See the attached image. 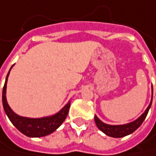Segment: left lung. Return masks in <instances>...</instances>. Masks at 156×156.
Instances as JSON below:
<instances>
[{
	"instance_id": "8db88e82",
	"label": "left lung",
	"mask_w": 156,
	"mask_h": 156,
	"mask_svg": "<svg viewBox=\"0 0 156 156\" xmlns=\"http://www.w3.org/2000/svg\"><path fill=\"white\" fill-rule=\"evenodd\" d=\"M152 98H153V96H152ZM151 105H152V100H151V103L148 106V108H146L144 113L141 115L140 117H138L136 121L131 122L126 125H121V126L107 125V124L103 123L102 121H100L97 115H95V122H96V125L98 127V129L101 130L107 136H109L111 137H115V138L124 137V136H128V135L132 134L133 132H135L142 125V123L144 122V120L145 119V117L148 114V111L151 108Z\"/></svg>"
}]
</instances>
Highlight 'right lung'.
Here are the masks:
<instances>
[{
  "instance_id": "add662e5",
  "label": "right lung",
  "mask_w": 156,
  "mask_h": 156,
  "mask_svg": "<svg viewBox=\"0 0 156 156\" xmlns=\"http://www.w3.org/2000/svg\"><path fill=\"white\" fill-rule=\"evenodd\" d=\"M9 73L6 77L5 84L2 89V105L4 111L11 122L20 132L29 137H41L53 133L66 119L70 107V103H68L58 113L51 116L42 118H29L20 116L11 109L6 100V84Z\"/></svg>"
}]
</instances>
